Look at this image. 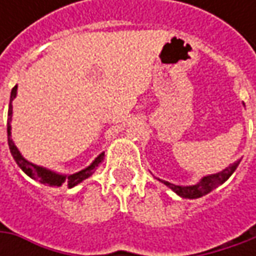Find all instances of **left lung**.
Segmentation results:
<instances>
[{
  "label": "left lung",
  "mask_w": 256,
  "mask_h": 256,
  "mask_svg": "<svg viewBox=\"0 0 256 256\" xmlns=\"http://www.w3.org/2000/svg\"><path fill=\"white\" fill-rule=\"evenodd\" d=\"M241 161H236V162L231 164L228 168H225L224 171L218 172V174H214V175H208V176H204L201 181L195 185H190V186H181V185H175V184H171L168 181H164V180H160L162 184H165L168 188H171L172 191L175 194H178L182 198H190V200H195V198H201L204 195L210 194L212 190H215L218 185H221L224 182L226 181L230 176H231L234 171L236 170V166L240 165Z\"/></svg>",
  "instance_id": "8db88e82"
}]
</instances>
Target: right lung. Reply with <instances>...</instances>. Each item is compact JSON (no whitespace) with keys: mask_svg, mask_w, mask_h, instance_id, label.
Segmentation results:
<instances>
[{"mask_svg":"<svg viewBox=\"0 0 256 256\" xmlns=\"http://www.w3.org/2000/svg\"><path fill=\"white\" fill-rule=\"evenodd\" d=\"M16 96V85L12 88L11 91V98H10V110H8V116L12 115V101ZM6 132H8V145H10V151H11V155L15 160V162L18 164V166L22 170V171L35 181L41 182V184H45V185H50V186H61L62 184H65L68 188H72L75 185H78L80 182H82L86 178H90L92 175L95 170L98 168V165L102 162L104 160V152L100 154L94 162L86 166L85 170L80 172H75L72 175H62V174H56L54 171H50L46 168H42V166H38V165H34L30 161H26L24 156L21 155V152L18 151V148L15 146V144L12 142L11 140V125H10V121H8V125H6Z\"/></svg>","mask_w":256,"mask_h":256,"instance_id":"right-lung-1","label":"right lung"}]
</instances>
